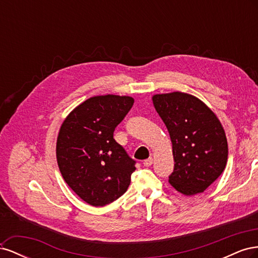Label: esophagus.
Returning a JSON list of instances; mask_svg holds the SVG:
<instances>
[{"mask_svg": "<svg viewBox=\"0 0 258 258\" xmlns=\"http://www.w3.org/2000/svg\"><path fill=\"white\" fill-rule=\"evenodd\" d=\"M152 163H153V158H152V157L147 158V159H145V160L143 161V165H144L145 167H150V166H152Z\"/></svg>", "mask_w": 258, "mask_h": 258, "instance_id": "esophagus-1", "label": "esophagus"}]
</instances>
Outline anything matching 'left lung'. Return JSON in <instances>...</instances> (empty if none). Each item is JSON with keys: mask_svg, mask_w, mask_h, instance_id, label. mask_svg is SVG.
I'll use <instances>...</instances> for the list:
<instances>
[{"mask_svg": "<svg viewBox=\"0 0 258 258\" xmlns=\"http://www.w3.org/2000/svg\"><path fill=\"white\" fill-rule=\"evenodd\" d=\"M153 103L172 142L175 163L169 183L185 196L204 192L227 163L228 144L221 121L188 93L155 95Z\"/></svg>", "mask_w": 258, "mask_h": 258, "instance_id": "obj_1", "label": "left lung"}]
</instances>
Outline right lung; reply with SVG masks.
I'll use <instances>...</instances> for the list:
<instances>
[{
    "mask_svg": "<svg viewBox=\"0 0 258 258\" xmlns=\"http://www.w3.org/2000/svg\"><path fill=\"white\" fill-rule=\"evenodd\" d=\"M134 102L127 96L92 97L61 124L56 147L59 170L72 190L90 206L111 204L130 185L136 161L113 136Z\"/></svg>",
    "mask_w": 258,
    "mask_h": 258,
    "instance_id": "1",
    "label": "right lung"
}]
</instances>
